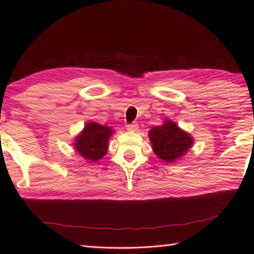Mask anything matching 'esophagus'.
Listing matches in <instances>:
<instances>
[{"label":"esophagus","mask_w":254,"mask_h":254,"mask_svg":"<svg viewBox=\"0 0 254 254\" xmlns=\"http://www.w3.org/2000/svg\"><path fill=\"white\" fill-rule=\"evenodd\" d=\"M137 130H139V126H137L136 123H132V124H128V126H127V131L136 132Z\"/></svg>","instance_id":"1"}]
</instances>
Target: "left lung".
I'll list each match as a JSON object with an SVG mask.
<instances>
[{
	"label": "left lung",
	"instance_id": "8db88e82",
	"mask_svg": "<svg viewBox=\"0 0 254 254\" xmlns=\"http://www.w3.org/2000/svg\"><path fill=\"white\" fill-rule=\"evenodd\" d=\"M149 137L154 153L165 162L180 159L193 144V137L170 120H165L162 126L152 127Z\"/></svg>",
	"mask_w": 254,
	"mask_h": 254
}]
</instances>
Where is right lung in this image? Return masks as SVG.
<instances>
[{
  "mask_svg": "<svg viewBox=\"0 0 254 254\" xmlns=\"http://www.w3.org/2000/svg\"><path fill=\"white\" fill-rule=\"evenodd\" d=\"M112 134L113 130L110 127L89 122L75 137L74 149L89 162H95L107 154L109 139Z\"/></svg>",
  "mask_w": 254,
  "mask_h": 254,
  "instance_id": "1",
  "label": "right lung"
}]
</instances>
